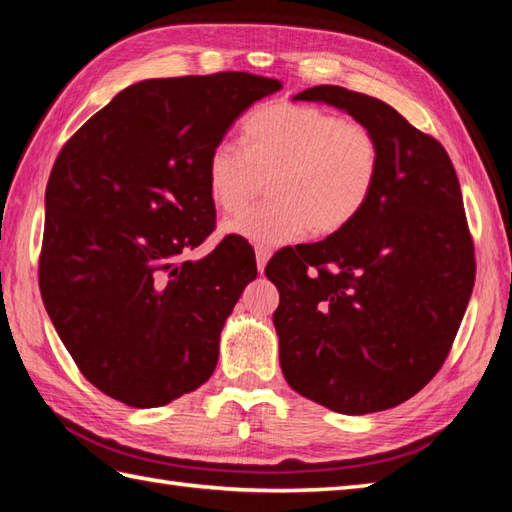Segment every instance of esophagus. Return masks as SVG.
I'll use <instances>...</instances> for the list:
<instances>
[{"mask_svg": "<svg viewBox=\"0 0 512 512\" xmlns=\"http://www.w3.org/2000/svg\"><path fill=\"white\" fill-rule=\"evenodd\" d=\"M255 255H257V270H259V273H264V268H266L268 259H270V250L264 248V246H257Z\"/></svg>", "mask_w": 512, "mask_h": 512, "instance_id": "obj_1", "label": "esophagus"}]
</instances>
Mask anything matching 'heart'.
<instances>
[{
    "instance_id": "obj_1",
    "label": "heart",
    "mask_w": 512,
    "mask_h": 512,
    "mask_svg": "<svg viewBox=\"0 0 512 512\" xmlns=\"http://www.w3.org/2000/svg\"><path fill=\"white\" fill-rule=\"evenodd\" d=\"M378 173L380 145L365 123L290 101L257 107L244 147L222 140L206 162L209 195L224 213L246 209L268 180L273 200L224 224L264 248L343 231L372 198Z\"/></svg>"
}]
</instances>
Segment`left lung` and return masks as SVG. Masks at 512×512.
Instances as JSON below:
<instances>
[{
	"label": "left lung",
	"instance_id": "1",
	"mask_svg": "<svg viewBox=\"0 0 512 512\" xmlns=\"http://www.w3.org/2000/svg\"><path fill=\"white\" fill-rule=\"evenodd\" d=\"M323 101L378 138L376 189L356 220L323 242L284 248L266 277L288 385L319 405L363 416L400 405L447 361L475 284V248L447 151L394 107L317 85Z\"/></svg>",
	"mask_w": 512,
	"mask_h": 512
}]
</instances>
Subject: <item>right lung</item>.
<instances>
[{"label":"right lung","instance_id":"right-lung-1","mask_svg":"<svg viewBox=\"0 0 512 512\" xmlns=\"http://www.w3.org/2000/svg\"><path fill=\"white\" fill-rule=\"evenodd\" d=\"M281 90L248 72L149 79L118 92L54 160L39 288L90 383L129 407H162L211 378L224 321L255 253L215 228L211 149L255 101Z\"/></svg>","mask_w":512,"mask_h":512}]
</instances>
